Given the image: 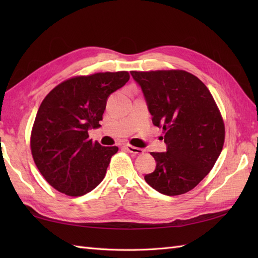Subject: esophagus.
I'll return each instance as SVG.
<instances>
[{
	"label": "esophagus",
	"instance_id": "34e87169",
	"mask_svg": "<svg viewBox=\"0 0 258 258\" xmlns=\"http://www.w3.org/2000/svg\"><path fill=\"white\" fill-rule=\"evenodd\" d=\"M125 149H126V151H127V152L132 153V154H135V155H141L142 153L144 152L143 149H140V147H135V146L130 145V144L125 145Z\"/></svg>",
	"mask_w": 258,
	"mask_h": 258
}]
</instances>
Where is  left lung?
Listing matches in <instances>:
<instances>
[{
    "label": "left lung",
    "instance_id": "1",
    "mask_svg": "<svg viewBox=\"0 0 258 258\" xmlns=\"http://www.w3.org/2000/svg\"><path fill=\"white\" fill-rule=\"evenodd\" d=\"M131 74L167 145L166 152L151 153L156 168L145 175L146 183L164 195L187 193L211 172L223 150L225 125L220 108L206 85L186 71Z\"/></svg>",
    "mask_w": 258,
    "mask_h": 258
}]
</instances>
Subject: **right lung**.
<instances>
[{
  "label": "right lung",
  "instance_id": "1",
  "mask_svg": "<svg viewBox=\"0 0 258 258\" xmlns=\"http://www.w3.org/2000/svg\"><path fill=\"white\" fill-rule=\"evenodd\" d=\"M130 80L126 71L73 76L48 93L31 132V152L46 182L69 196H82L100 184L117 146L89 138L103 119L106 100Z\"/></svg>",
  "mask_w": 258,
  "mask_h": 258
}]
</instances>
